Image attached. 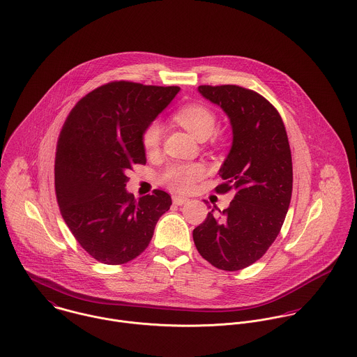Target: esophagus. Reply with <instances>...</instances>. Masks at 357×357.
Listing matches in <instances>:
<instances>
[{"mask_svg":"<svg viewBox=\"0 0 357 357\" xmlns=\"http://www.w3.org/2000/svg\"><path fill=\"white\" fill-rule=\"evenodd\" d=\"M190 199L184 198V197H173V204L177 206H183V204H188Z\"/></svg>","mask_w":357,"mask_h":357,"instance_id":"obj_1","label":"esophagus"}]
</instances>
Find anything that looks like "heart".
<instances>
[{
	"label": "heart",
	"instance_id": "b5f03b06",
	"mask_svg": "<svg viewBox=\"0 0 357 357\" xmlns=\"http://www.w3.org/2000/svg\"><path fill=\"white\" fill-rule=\"evenodd\" d=\"M176 121L192 133L197 139L204 140L213 135L217 128V118L214 112L202 104H190L180 108ZM162 128L158 122H153L143 133V146L149 153H153L160 142ZM204 167L201 163H170L160 174V181L170 190L177 192L190 191L194 184L202 178Z\"/></svg>",
	"mask_w": 357,
	"mask_h": 357
}]
</instances>
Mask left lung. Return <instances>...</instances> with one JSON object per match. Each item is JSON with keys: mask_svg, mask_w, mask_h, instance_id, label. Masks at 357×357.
I'll return each instance as SVG.
<instances>
[{"mask_svg": "<svg viewBox=\"0 0 357 357\" xmlns=\"http://www.w3.org/2000/svg\"><path fill=\"white\" fill-rule=\"evenodd\" d=\"M198 91L229 118L232 147L215 191L236 192L229 207L220 215L211 210L192 236L213 266L239 271L265 255L280 232L293 191L290 144L278 109L255 91L238 85H201Z\"/></svg>", "mask_w": 357, "mask_h": 357, "instance_id": "left-lung-1", "label": "left lung"}]
</instances>
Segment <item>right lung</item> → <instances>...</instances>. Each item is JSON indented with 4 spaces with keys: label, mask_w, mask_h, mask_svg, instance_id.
<instances>
[{
    "label": "right lung",
    "mask_w": 357,
    "mask_h": 357,
    "mask_svg": "<svg viewBox=\"0 0 357 357\" xmlns=\"http://www.w3.org/2000/svg\"><path fill=\"white\" fill-rule=\"evenodd\" d=\"M178 86L129 81L102 85L70 111L56 147L54 191L61 217L82 249L108 265L142 255L172 198L160 190L135 199L126 172L146 165L143 133Z\"/></svg>",
    "instance_id": "1"
}]
</instances>
